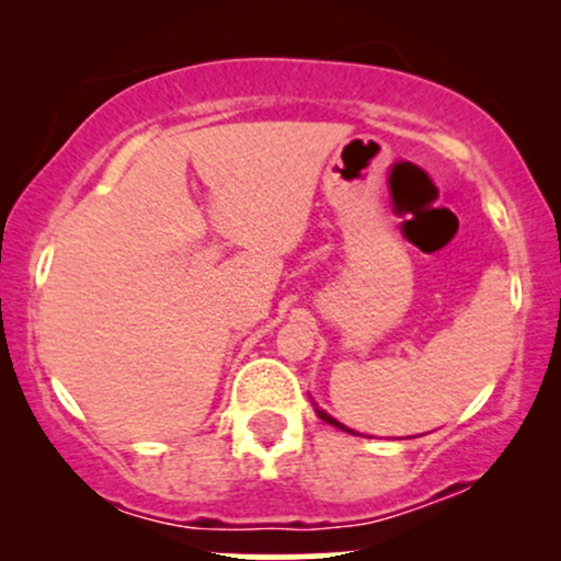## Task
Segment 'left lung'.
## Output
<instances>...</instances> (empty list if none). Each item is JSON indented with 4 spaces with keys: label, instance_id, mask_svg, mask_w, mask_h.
<instances>
[{
    "label": "left lung",
    "instance_id": "1",
    "mask_svg": "<svg viewBox=\"0 0 561 561\" xmlns=\"http://www.w3.org/2000/svg\"><path fill=\"white\" fill-rule=\"evenodd\" d=\"M313 409H317V414H319V420H324V422H330V424H334V427H340V430H345V433H351V430H347V427H345V424H343V422H337V420H334V416H330V414H327V411H324V409H319V405H317V403H313Z\"/></svg>",
    "mask_w": 561,
    "mask_h": 561
}]
</instances>
